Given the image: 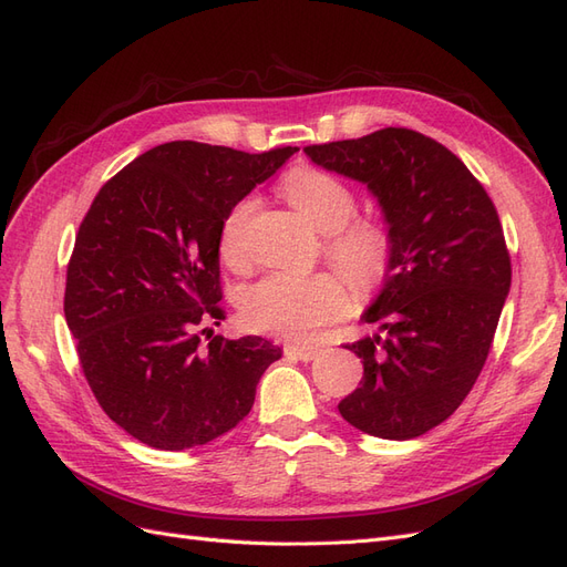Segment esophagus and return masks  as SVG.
Wrapping results in <instances>:
<instances>
[{"label": "esophagus", "instance_id": "1", "mask_svg": "<svg viewBox=\"0 0 567 567\" xmlns=\"http://www.w3.org/2000/svg\"><path fill=\"white\" fill-rule=\"evenodd\" d=\"M286 354L300 359V362H312V359L319 354L317 348H305V346H286Z\"/></svg>", "mask_w": 567, "mask_h": 567}]
</instances>
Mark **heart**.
I'll return each instance as SVG.
<instances>
[{
	"instance_id": "heart-1",
	"label": "heart",
	"mask_w": 567,
	"mask_h": 567,
	"mask_svg": "<svg viewBox=\"0 0 567 567\" xmlns=\"http://www.w3.org/2000/svg\"><path fill=\"white\" fill-rule=\"evenodd\" d=\"M281 188L298 213L326 234V255L357 290H371L383 281L392 255L390 234L375 219H352L357 198L346 182L317 167H298L284 177ZM255 205L252 196H244L221 219L217 248L231 269L246 265V229ZM348 307L350 288L333 271L310 277L274 271L241 296V315L250 329L296 342L312 340Z\"/></svg>"
}]
</instances>
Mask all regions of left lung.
I'll list each match as a JSON object with an SVG mask.
<instances>
[{
  "label": "left lung",
  "instance_id": "left-lung-1",
  "mask_svg": "<svg viewBox=\"0 0 567 567\" xmlns=\"http://www.w3.org/2000/svg\"><path fill=\"white\" fill-rule=\"evenodd\" d=\"M379 200L392 255L352 342L364 364L338 404L357 431L411 440L447 421L475 385L511 290V257L487 192L450 148L406 127L305 148Z\"/></svg>",
  "mask_w": 567,
  "mask_h": 567
}]
</instances>
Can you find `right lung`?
I'll return each mask as SVG.
<instances>
[{
	"label": "right lung",
	"mask_w": 567,
	"mask_h": 567,
	"mask_svg": "<svg viewBox=\"0 0 567 567\" xmlns=\"http://www.w3.org/2000/svg\"><path fill=\"white\" fill-rule=\"evenodd\" d=\"M296 151L161 144L101 186L82 219L68 329L101 409L148 447L182 452L229 433L281 357L260 336L227 340L208 323L225 319L221 219Z\"/></svg>",
	"instance_id": "obj_1"
}]
</instances>
